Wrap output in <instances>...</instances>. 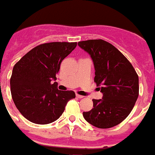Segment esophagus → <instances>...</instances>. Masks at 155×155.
Segmentation results:
<instances>
[{
    "label": "esophagus",
    "instance_id": "1",
    "mask_svg": "<svg viewBox=\"0 0 155 155\" xmlns=\"http://www.w3.org/2000/svg\"><path fill=\"white\" fill-rule=\"evenodd\" d=\"M76 97L78 98H83L84 97V96H82V95H79V94H76Z\"/></svg>",
    "mask_w": 155,
    "mask_h": 155
}]
</instances>
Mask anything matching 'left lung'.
I'll list each match as a JSON object with an SVG mask.
<instances>
[{
    "instance_id": "left-lung-1",
    "label": "left lung",
    "mask_w": 155,
    "mask_h": 155,
    "mask_svg": "<svg viewBox=\"0 0 155 155\" xmlns=\"http://www.w3.org/2000/svg\"><path fill=\"white\" fill-rule=\"evenodd\" d=\"M91 57L96 82L103 98L93 99V108L83 112L87 122L98 128H110L127 117L139 97V77L122 53L103 39L78 42Z\"/></svg>"
}]
</instances>
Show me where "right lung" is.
<instances>
[{
  "mask_svg": "<svg viewBox=\"0 0 155 155\" xmlns=\"http://www.w3.org/2000/svg\"><path fill=\"white\" fill-rule=\"evenodd\" d=\"M77 43L53 42L31 49L15 64L10 86L12 97L28 120L47 124L57 120L67 102L75 98L74 91L58 89L56 74L62 60L74 50Z\"/></svg>",
  "mask_w": 155,
  "mask_h": 155,
  "instance_id": "add662e5",
  "label": "right lung"
}]
</instances>
